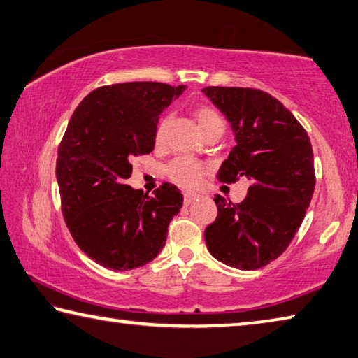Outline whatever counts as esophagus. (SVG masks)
Segmentation results:
<instances>
[{
    "label": "esophagus",
    "mask_w": 358,
    "mask_h": 358,
    "mask_svg": "<svg viewBox=\"0 0 358 358\" xmlns=\"http://www.w3.org/2000/svg\"><path fill=\"white\" fill-rule=\"evenodd\" d=\"M183 197H185V205H191L192 201H196V200L200 197V194H196V192H189V191H186V192L183 194Z\"/></svg>",
    "instance_id": "1"
}]
</instances>
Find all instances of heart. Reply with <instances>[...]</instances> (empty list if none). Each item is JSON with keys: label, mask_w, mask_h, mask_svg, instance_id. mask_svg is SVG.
<instances>
[{"label": "heart", "mask_w": 358, "mask_h": 358, "mask_svg": "<svg viewBox=\"0 0 358 358\" xmlns=\"http://www.w3.org/2000/svg\"><path fill=\"white\" fill-rule=\"evenodd\" d=\"M192 114L196 117L197 125L201 129V133L208 131V129L216 127V125H224V120L216 109L208 106V105H197L194 106ZM167 125L169 119L167 117H162L158 122L157 129H155V145L161 147L166 141V133H167ZM205 164L197 159L181 157L172 161L171 164L167 166L166 173L167 177L171 178L173 183H177L183 187H196L201 177L205 175Z\"/></svg>", "instance_id": "b5f03b06"}]
</instances>
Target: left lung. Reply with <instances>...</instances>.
Wrapping results in <instances>:
<instances>
[{"instance_id":"left-lung-1","label":"left lung","mask_w":358,"mask_h":358,"mask_svg":"<svg viewBox=\"0 0 358 358\" xmlns=\"http://www.w3.org/2000/svg\"><path fill=\"white\" fill-rule=\"evenodd\" d=\"M231 123L236 145L217 172L220 183L250 181L245 199L214 197L217 217L205 243L220 263L255 271L287 250L313 197V148L305 128L271 94L250 87L201 89Z\"/></svg>"}]
</instances>
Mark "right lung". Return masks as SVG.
I'll return each instance as SVG.
<instances>
[{
  "mask_svg": "<svg viewBox=\"0 0 358 358\" xmlns=\"http://www.w3.org/2000/svg\"><path fill=\"white\" fill-rule=\"evenodd\" d=\"M185 89L153 81L101 86L71 115L56 159L61 210L78 247L103 268L129 271L152 262L183 206L171 183L148 196L125 181L131 159L153 150L162 109Z\"/></svg>",
  "mask_w": 358,
  "mask_h": 358,
  "instance_id": "add662e5",
  "label": "right lung"
}]
</instances>
